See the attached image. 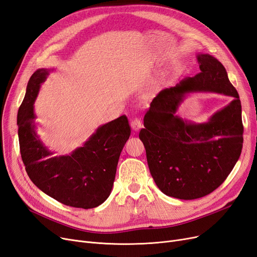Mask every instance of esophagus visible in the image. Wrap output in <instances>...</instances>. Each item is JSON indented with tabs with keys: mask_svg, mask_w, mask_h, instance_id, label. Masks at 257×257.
<instances>
[{
	"mask_svg": "<svg viewBox=\"0 0 257 257\" xmlns=\"http://www.w3.org/2000/svg\"><path fill=\"white\" fill-rule=\"evenodd\" d=\"M130 125H131V128L134 129L135 131H139L142 127H143V123H142V120L140 118H138V117L132 119L131 122H130Z\"/></svg>",
	"mask_w": 257,
	"mask_h": 257,
	"instance_id": "1",
	"label": "esophagus"
}]
</instances>
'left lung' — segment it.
I'll list each match as a JSON object with an SVG mask.
<instances>
[{
	"mask_svg": "<svg viewBox=\"0 0 257 257\" xmlns=\"http://www.w3.org/2000/svg\"><path fill=\"white\" fill-rule=\"evenodd\" d=\"M200 73L161 91L144 116L140 139L157 186L169 197L193 200L219 187L238 161L243 143L239 95L220 61L197 55ZM213 91L233 97L208 122L194 124L175 115L186 92Z\"/></svg>",
	"mask_w": 257,
	"mask_h": 257,
	"instance_id": "left-lung-1",
	"label": "left lung"
}]
</instances>
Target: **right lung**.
Wrapping results in <instances>:
<instances>
[{"label":"right lung","mask_w":257,"mask_h":257,"mask_svg":"<svg viewBox=\"0 0 257 257\" xmlns=\"http://www.w3.org/2000/svg\"><path fill=\"white\" fill-rule=\"evenodd\" d=\"M50 70H37L28 81L18 111V136L22 161L33 183L65 205L93 208L107 200L118 159L131 129L126 115L97 128L82 147L69 156L51 157L36 134L34 102Z\"/></svg>","instance_id":"add662e5"}]
</instances>
